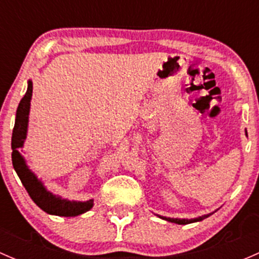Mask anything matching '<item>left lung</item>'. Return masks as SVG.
Masks as SVG:
<instances>
[{"mask_svg": "<svg viewBox=\"0 0 259 259\" xmlns=\"http://www.w3.org/2000/svg\"><path fill=\"white\" fill-rule=\"evenodd\" d=\"M245 134H247V132H245ZM211 215V214H205V215H202L199 217V218H194V219H178V218H166V217H160V218L165 219V221L168 222H171V223H177V224H188V223H193V222H199V221H203V219L208 218V217Z\"/></svg>", "mask_w": 259, "mask_h": 259, "instance_id": "8db88e82", "label": "left lung"}]
</instances>
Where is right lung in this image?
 <instances>
[{"instance_id":"1","label":"right lung","mask_w":259,"mask_h":259,"mask_svg":"<svg viewBox=\"0 0 259 259\" xmlns=\"http://www.w3.org/2000/svg\"><path fill=\"white\" fill-rule=\"evenodd\" d=\"M32 82L28 81L27 91L25 96L21 99L16 111V120H15L14 132H12V164L16 170L18 178L23 184L25 189L27 190L31 199L36 203V205L41 208L44 211L49 214L60 217H75L79 214L85 213L91 209L94 205V200L90 199L88 202H75V200L62 199L61 197L54 195L46 190L42 183L36 178L35 174L27 168L25 159L20 154V148L23 146V142L27 134L28 125V113H30V101L32 96Z\"/></svg>"}]
</instances>
